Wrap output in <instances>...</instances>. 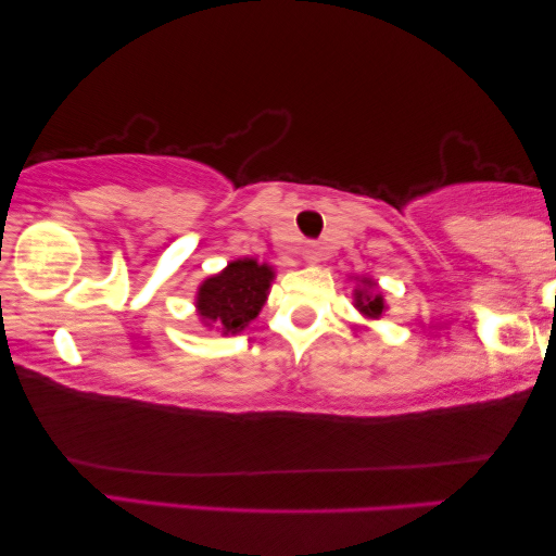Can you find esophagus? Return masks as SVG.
I'll return each instance as SVG.
<instances>
[{
	"label": "esophagus",
	"instance_id": "esophagus-1",
	"mask_svg": "<svg viewBox=\"0 0 556 556\" xmlns=\"http://www.w3.org/2000/svg\"><path fill=\"white\" fill-rule=\"evenodd\" d=\"M303 257H306V263H321L324 250L321 245H316V242H308V245L303 248Z\"/></svg>",
	"mask_w": 556,
	"mask_h": 556
}]
</instances>
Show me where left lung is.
I'll use <instances>...</instances> for the list:
<instances>
[{"label":"left lung","instance_id":"1","mask_svg":"<svg viewBox=\"0 0 556 556\" xmlns=\"http://www.w3.org/2000/svg\"><path fill=\"white\" fill-rule=\"evenodd\" d=\"M354 280V308L367 318V321H379L387 314V301L382 288L375 278L369 276H352Z\"/></svg>","mask_w":556,"mask_h":556}]
</instances>
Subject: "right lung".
<instances>
[{
	"label": "right lung",
	"instance_id": "obj_1",
	"mask_svg": "<svg viewBox=\"0 0 556 556\" xmlns=\"http://www.w3.org/2000/svg\"><path fill=\"white\" fill-rule=\"evenodd\" d=\"M276 268L257 257H235L215 276L204 278L194 295V314L202 326L223 337L240 333L268 301Z\"/></svg>",
	"mask_w": 556,
	"mask_h": 556
}]
</instances>
